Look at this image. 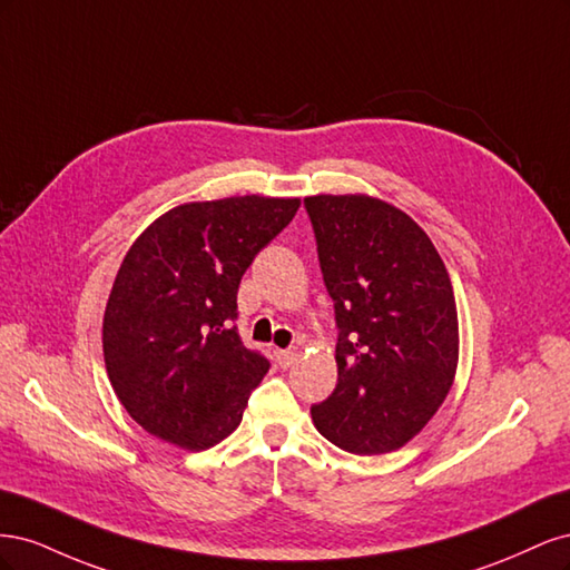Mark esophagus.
Wrapping results in <instances>:
<instances>
[{"label":"esophagus","instance_id":"obj_1","mask_svg":"<svg viewBox=\"0 0 570 570\" xmlns=\"http://www.w3.org/2000/svg\"><path fill=\"white\" fill-rule=\"evenodd\" d=\"M275 361H278L281 368H289L292 364L297 361V352H289V350H278L275 352Z\"/></svg>","mask_w":570,"mask_h":570}]
</instances>
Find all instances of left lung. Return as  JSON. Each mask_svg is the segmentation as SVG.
I'll list each match as a JSON object with an SVG mask.
<instances>
[{
  "mask_svg": "<svg viewBox=\"0 0 570 570\" xmlns=\"http://www.w3.org/2000/svg\"><path fill=\"white\" fill-rule=\"evenodd\" d=\"M337 323V385L312 406L352 454L404 446L444 402L459 361L450 273L419 223L366 195L304 199Z\"/></svg>",
  "mask_w": 570,
  "mask_h": 570,
  "instance_id": "1",
  "label": "left lung"
}]
</instances>
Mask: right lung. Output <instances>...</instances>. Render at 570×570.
<instances>
[{
  "mask_svg": "<svg viewBox=\"0 0 570 570\" xmlns=\"http://www.w3.org/2000/svg\"><path fill=\"white\" fill-rule=\"evenodd\" d=\"M297 209L258 195L183 204L128 249L101 344L116 396L154 438L202 452L243 421L271 364L233 323L237 287Z\"/></svg>",
  "mask_w": 570,
  "mask_h": 570,
  "instance_id": "right-lung-1",
  "label": "right lung"
}]
</instances>
